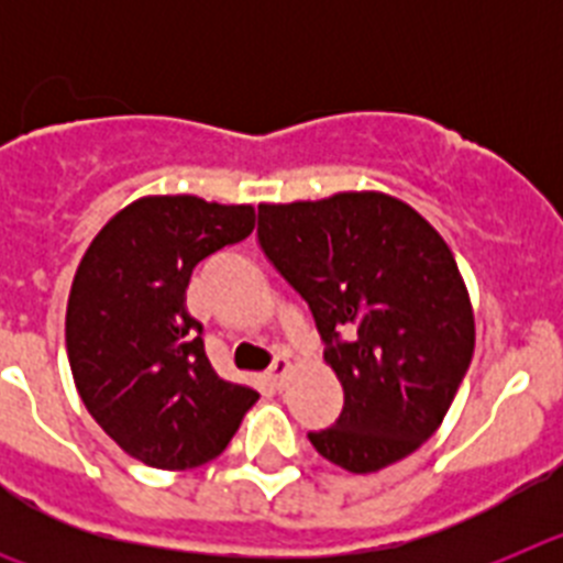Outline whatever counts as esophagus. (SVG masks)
Wrapping results in <instances>:
<instances>
[{
    "instance_id": "esophagus-1",
    "label": "esophagus",
    "mask_w": 563,
    "mask_h": 563,
    "mask_svg": "<svg viewBox=\"0 0 563 563\" xmlns=\"http://www.w3.org/2000/svg\"><path fill=\"white\" fill-rule=\"evenodd\" d=\"M290 369H292L290 357L278 355L276 361H273V366H271V380L276 383V386H282V383H285V377L290 375Z\"/></svg>"
}]
</instances>
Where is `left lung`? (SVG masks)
<instances>
[{
	"mask_svg": "<svg viewBox=\"0 0 563 563\" xmlns=\"http://www.w3.org/2000/svg\"><path fill=\"white\" fill-rule=\"evenodd\" d=\"M258 245L310 305L343 386L312 449L350 474L415 454L449 415L474 355V307L445 239L383 191L262 202Z\"/></svg>",
	"mask_w": 563,
	"mask_h": 563,
	"instance_id": "1",
	"label": "left lung"
}]
</instances>
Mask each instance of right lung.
<instances>
[{"label":"right lung","mask_w":563,"mask_h":563,"mask_svg":"<svg viewBox=\"0 0 563 563\" xmlns=\"http://www.w3.org/2000/svg\"><path fill=\"white\" fill-rule=\"evenodd\" d=\"M253 225V206L154 194L114 213L84 253L67 301L69 369L92 420L143 465H206L258 400L213 372L186 310L194 267Z\"/></svg>","instance_id":"1"}]
</instances>
